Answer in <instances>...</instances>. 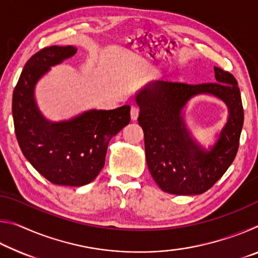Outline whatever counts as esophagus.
<instances>
[{
	"mask_svg": "<svg viewBox=\"0 0 258 258\" xmlns=\"http://www.w3.org/2000/svg\"><path fill=\"white\" fill-rule=\"evenodd\" d=\"M139 112H140V109L138 107L133 106L132 108H131V119H132L133 121L137 120L139 117Z\"/></svg>",
	"mask_w": 258,
	"mask_h": 258,
	"instance_id": "obj_1",
	"label": "esophagus"
}]
</instances>
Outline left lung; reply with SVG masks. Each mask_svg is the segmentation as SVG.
Instances as JSON below:
<instances>
[{"label": "left lung", "mask_w": 258, "mask_h": 258, "mask_svg": "<svg viewBox=\"0 0 258 258\" xmlns=\"http://www.w3.org/2000/svg\"><path fill=\"white\" fill-rule=\"evenodd\" d=\"M214 72L216 83L187 85L156 81L134 98L145 133L148 168L167 194H204L223 176L237 155L243 125L240 90L230 73L217 67ZM198 95H212L228 107V120L208 148L193 137L184 120V108Z\"/></svg>", "instance_id": "8db88e82"}]
</instances>
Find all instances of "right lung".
Masks as SVG:
<instances>
[{"mask_svg": "<svg viewBox=\"0 0 258 258\" xmlns=\"http://www.w3.org/2000/svg\"><path fill=\"white\" fill-rule=\"evenodd\" d=\"M76 52L72 45L38 51L26 62L12 95L15 132L26 159L51 183L68 186L89 184L99 175L109 141L131 120L128 104L90 109L60 121L41 112L35 99L37 82Z\"/></svg>", "mask_w": 258, "mask_h": 258, "instance_id": "right-lung-1", "label": "right lung"}]
</instances>
